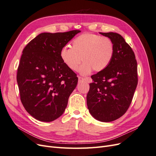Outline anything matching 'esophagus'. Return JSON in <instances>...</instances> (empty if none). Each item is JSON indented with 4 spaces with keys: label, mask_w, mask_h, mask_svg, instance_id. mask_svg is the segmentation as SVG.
I'll return each instance as SVG.
<instances>
[{
    "label": "esophagus",
    "mask_w": 156,
    "mask_h": 156,
    "mask_svg": "<svg viewBox=\"0 0 156 156\" xmlns=\"http://www.w3.org/2000/svg\"><path fill=\"white\" fill-rule=\"evenodd\" d=\"M84 80H85V79H84V77H79V83H81V82L84 81Z\"/></svg>",
    "instance_id": "34e87169"
}]
</instances>
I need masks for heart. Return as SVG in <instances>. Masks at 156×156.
I'll list each match as a JSON object with an SVG mask.
<instances>
[{
  "label": "heart",
  "instance_id": "obj_1",
  "mask_svg": "<svg viewBox=\"0 0 156 156\" xmlns=\"http://www.w3.org/2000/svg\"><path fill=\"white\" fill-rule=\"evenodd\" d=\"M115 54V46L108 37L92 33H84L75 38L71 48L65 47L60 51L62 62L72 72H76L79 65V72L87 75L94 69L100 72L110 64Z\"/></svg>",
  "mask_w": 156,
  "mask_h": 156
}]
</instances>
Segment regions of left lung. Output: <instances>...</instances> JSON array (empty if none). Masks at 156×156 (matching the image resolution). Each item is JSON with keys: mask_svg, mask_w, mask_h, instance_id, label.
I'll list each match as a JSON object with an SVG mask.
<instances>
[{"mask_svg": "<svg viewBox=\"0 0 156 156\" xmlns=\"http://www.w3.org/2000/svg\"><path fill=\"white\" fill-rule=\"evenodd\" d=\"M100 33L112 41L115 54L106 69L91 76L87 102L94 118L108 122L119 119L129 107L138 83L137 63L134 52L121 35Z\"/></svg>", "mask_w": 156, "mask_h": 156, "instance_id": "8db88e82", "label": "left lung"}]
</instances>
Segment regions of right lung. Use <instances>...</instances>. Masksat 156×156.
<instances>
[{
    "mask_svg": "<svg viewBox=\"0 0 156 156\" xmlns=\"http://www.w3.org/2000/svg\"><path fill=\"white\" fill-rule=\"evenodd\" d=\"M80 30L44 32L23 51L17 81L23 107L36 120L51 122L63 114L78 77L60 58V51Z\"/></svg>",
    "mask_w": 156,
    "mask_h": 156,
    "instance_id": "obj_1",
    "label": "right lung"
}]
</instances>
